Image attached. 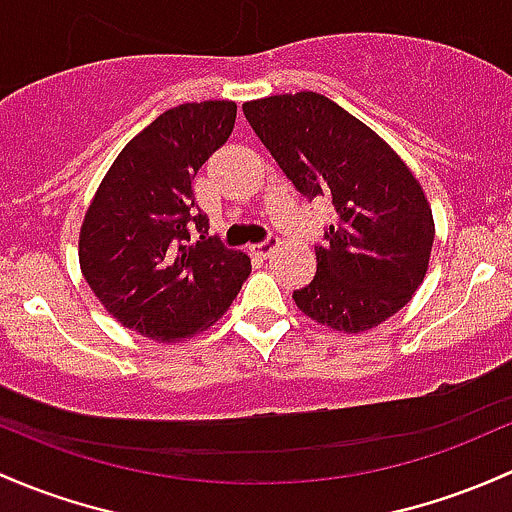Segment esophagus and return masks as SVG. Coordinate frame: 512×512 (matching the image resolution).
Instances as JSON below:
<instances>
[{
  "instance_id": "esophagus-1",
  "label": "esophagus",
  "mask_w": 512,
  "mask_h": 512,
  "mask_svg": "<svg viewBox=\"0 0 512 512\" xmlns=\"http://www.w3.org/2000/svg\"><path fill=\"white\" fill-rule=\"evenodd\" d=\"M274 245H277V238H267V240L257 242V245H252V252L260 257H267L274 250Z\"/></svg>"
}]
</instances>
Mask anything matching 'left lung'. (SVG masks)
Listing matches in <instances>:
<instances>
[{
	"instance_id": "1",
	"label": "left lung",
	"mask_w": 512,
	"mask_h": 512,
	"mask_svg": "<svg viewBox=\"0 0 512 512\" xmlns=\"http://www.w3.org/2000/svg\"><path fill=\"white\" fill-rule=\"evenodd\" d=\"M242 112L301 196L336 208L314 279L294 292L299 309L343 333L397 314L422 284L434 242L432 208L405 161L326 95H272Z\"/></svg>"
}]
</instances>
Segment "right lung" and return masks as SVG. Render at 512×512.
<instances>
[{
    "mask_svg": "<svg viewBox=\"0 0 512 512\" xmlns=\"http://www.w3.org/2000/svg\"><path fill=\"white\" fill-rule=\"evenodd\" d=\"M230 100L171 107L127 144L80 228V270L122 326L176 343L213 326L238 297L250 257L208 235L191 191L196 171L228 142Z\"/></svg>",
    "mask_w": 512,
    "mask_h": 512,
    "instance_id": "obj_1",
    "label": "right lung"
}]
</instances>
